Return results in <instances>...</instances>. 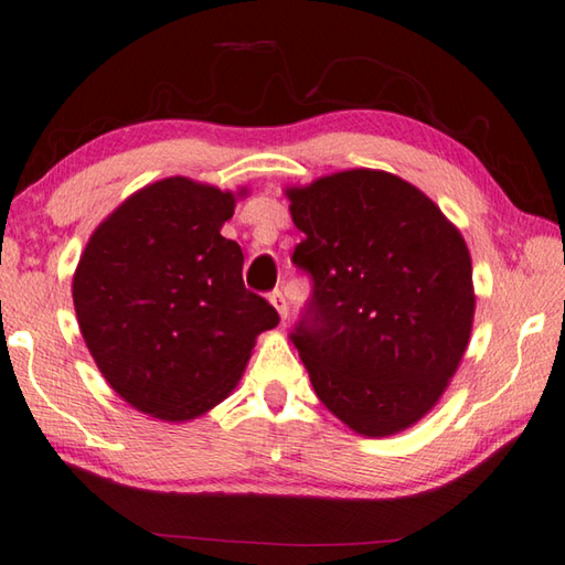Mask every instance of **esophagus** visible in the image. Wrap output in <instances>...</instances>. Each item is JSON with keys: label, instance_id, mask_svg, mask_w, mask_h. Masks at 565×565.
I'll use <instances>...</instances> for the list:
<instances>
[{"label": "esophagus", "instance_id": "34e87169", "mask_svg": "<svg viewBox=\"0 0 565 565\" xmlns=\"http://www.w3.org/2000/svg\"><path fill=\"white\" fill-rule=\"evenodd\" d=\"M269 301L274 303V309L279 311V316H281V318L289 316V303H286V296H284L279 289H274V291L269 294Z\"/></svg>", "mask_w": 565, "mask_h": 565}]
</instances>
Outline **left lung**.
Masks as SVG:
<instances>
[{"mask_svg":"<svg viewBox=\"0 0 565 565\" xmlns=\"http://www.w3.org/2000/svg\"><path fill=\"white\" fill-rule=\"evenodd\" d=\"M291 262L311 296L291 343L316 395L367 437L415 425L467 351L475 291L461 234L413 184L345 170L289 190Z\"/></svg>","mask_w":565,"mask_h":565,"instance_id":"left-lung-1","label":"left lung"}]
</instances>
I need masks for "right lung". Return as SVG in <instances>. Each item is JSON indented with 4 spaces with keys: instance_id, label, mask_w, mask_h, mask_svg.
Here are the masks:
<instances>
[{
    "instance_id": "1",
    "label": "right lung",
    "mask_w": 565,
    "mask_h": 565,
    "mask_svg": "<svg viewBox=\"0 0 565 565\" xmlns=\"http://www.w3.org/2000/svg\"><path fill=\"white\" fill-rule=\"evenodd\" d=\"M234 194L168 178L94 232L74 276L90 355L140 413L192 419L232 393L254 338L279 313L242 279L244 254L220 230Z\"/></svg>"
}]
</instances>
